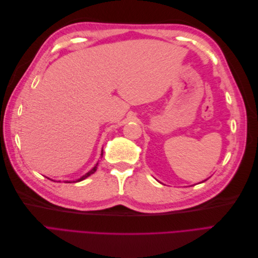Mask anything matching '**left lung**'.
Segmentation results:
<instances>
[{
	"label": "left lung",
	"mask_w": 258,
	"mask_h": 258,
	"mask_svg": "<svg viewBox=\"0 0 258 258\" xmlns=\"http://www.w3.org/2000/svg\"><path fill=\"white\" fill-rule=\"evenodd\" d=\"M207 179H208V178H207ZM207 179H206V181H207ZM204 182H205V181H204Z\"/></svg>",
	"instance_id": "8db88e82"
}]
</instances>
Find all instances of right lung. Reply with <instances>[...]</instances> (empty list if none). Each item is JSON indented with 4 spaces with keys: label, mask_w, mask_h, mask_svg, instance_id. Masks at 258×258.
I'll return each instance as SVG.
<instances>
[{
    "label": "right lung",
    "mask_w": 258,
    "mask_h": 258,
    "mask_svg": "<svg viewBox=\"0 0 258 258\" xmlns=\"http://www.w3.org/2000/svg\"><path fill=\"white\" fill-rule=\"evenodd\" d=\"M103 155V151H102V153H101V156H102ZM97 168H98V162H97V165L95 166V167H93L90 171H89V172H87V173H86L85 175H83L81 178H79V179H77V181H73V183H76V182H81V181H83V179H85L86 177H88L89 175H91L92 173H95L96 172V171H97ZM67 183H70V182H67Z\"/></svg>",
    "instance_id": "1"
}]
</instances>
